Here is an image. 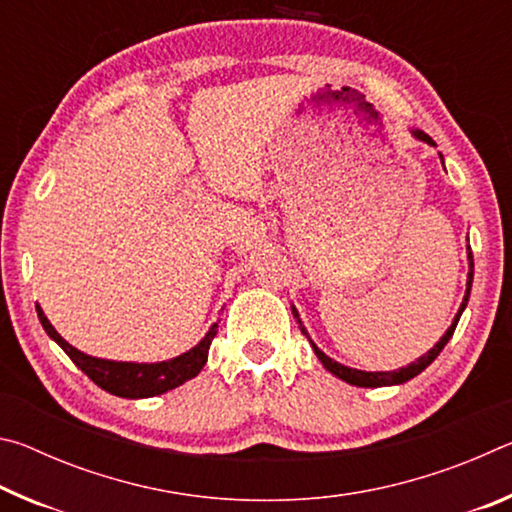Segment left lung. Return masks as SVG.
<instances>
[{
    "label": "left lung",
    "instance_id": "8db88e82",
    "mask_svg": "<svg viewBox=\"0 0 512 512\" xmlns=\"http://www.w3.org/2000/svg\"><path fill=\"white\" fill-rule=\"evenodd\" d=\"M411 133H413V137H418V140L427 142V144H431V146H436V142H433L427 133H422V131H411ZM440 162H443V155H440ZM467 259H470V273H467V291H465L463 305H461V309H458L454 323L449 325V329L443 334V339H440L436 345H433V348H431L427 354H422V357H420L418 361H413V363H409V366H406V368L393 370V372H366V370L348 368V366H343V363H339V361L329 359L323 350L316 348V343H311V348H314V352H316V357L320 359V363H323V366H325L329 372H332L334 377H339V379H343V381H348V384L361 386V388H379V386L404 384V381H409V379H413L415 375H420V372H422L424 368H427L429 363H431L433 359H436L440 352H443L447 341L452 339L454 329H456V325H458V318H461L463 309L467 307V298H470L472 277H474V259H472V250H470V248H467ZM293 316L298 318V311H296V309H293ZM298 323H300V318H298ZM300 332L307 334V329H305V325H302V323H300Z\"/></svg>",
    "mask_w": 512,
    "mask_h": 512
}]
</instances>
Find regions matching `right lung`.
<instances>
[{
  "instance_id": "1",
  "label": "right lung",
  "mask_w": 512,
  "mask_h": 512,
  "mask_svg": "<svg viewBox=\"0 0 512 512\" xmlns=\"http://www.w3.org/2000/svg\"><path fill=\"white\" fill-rule=\"evenodd\" d=\"M36 311L42 327H45V332L65 350L67 357L74 361V366H79L85 375L94 381V384L103 388V391H108L110 395H117V397H128V400L162 395L171 391V388H178L180 384H185L187 379L196 377L205 366L207 350H210L212 339L216 336V327H219V323H214L210 327V332L203 336L201 343L194 345L192 350L180 354L176 359L160 361V363H126V361L97 359L72 348V345H69L63 336L56 332L54 325L49 323L40 305H36Z\"/></svg>"
}]
</instances>
